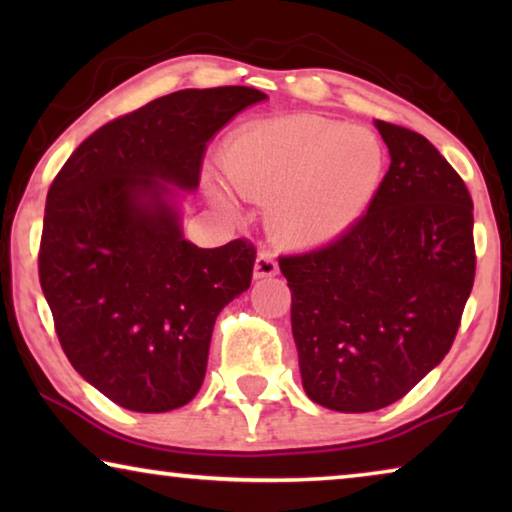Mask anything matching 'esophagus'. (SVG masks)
Masks as SVG:
<instances>
[{"label": "esophagus", "mask_w": 512, "mask_h": 512, "mask_svg": "<svg viewBox=\"0 0 512 512\" xmlns=\"http://www.w3.org/2000/svg\"><path fill=\"white\" fill-rule=\"evenodd\" d=\"M277 261L270 251H261L256 256V265H254V277L263 279V277H275L277 275Z\"/></svg>", "instance_id": "34e87169"}]
</instances>
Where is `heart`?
<instances>
[{
	"label": "heart",
	"instance_id": "heart-1",
	"mask_svg": "<svg viewBox=\"0 0 512 512\" xmlns=\"http://www.w3.org/2000/svg\"><path fill=\"white\" fill-rule=\"evenodd\" d=\"M221 163L242 198L270 200L268 223L279 240L310 247L335 240L366 214L387 156L370 130L300 114L237 130Z\"/></svg>",
	"mask_w": 512,
	"mask_h": 512
}]
</instances>
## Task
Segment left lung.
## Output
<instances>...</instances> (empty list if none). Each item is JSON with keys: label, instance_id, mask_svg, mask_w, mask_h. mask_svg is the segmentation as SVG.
Returning a JSON list of instances; mask_svg holds the SVG:
<instances>
[{"label": "left lung", "instance_id": "8db88e82", "mask_svg": "<svg viewBox=\"0 0 512 512\" xmlns=\"http://www.w3.org/2000/svg\"><path fill=\"white\" fill-rule=\"evenodd\" d=\"M391 165L338 240L279 256L305 394L338 412L403 398L450 352L475 279L473 200L415 130L375 121Z\"/></svg>", "mask_w": 512, "mask_h": 512}]
</instances>
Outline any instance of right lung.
<instances>
[{
	"label": "right lung",
	"mask_w": 512,
	"mask_h": 512,
	"mask_svg": "<svg viewBox=\"0 0 512 512\" xmlns=\"http://www.w3.org/2000/svg\"><path fill=\"white\" fill-rule=\"evenodd\" d=\"M261 100L247 86L158 97L95 130L48 188L41 291L69 363L121 408L193 401L214 321L249 289L254 244L184 240L164 181L198 186L209 139Z\"/></svg>",
	"instance_id": "right-lung-1"
}]
</instances>
